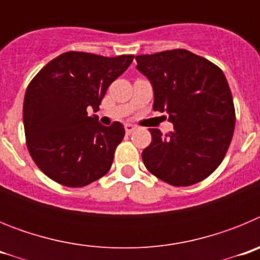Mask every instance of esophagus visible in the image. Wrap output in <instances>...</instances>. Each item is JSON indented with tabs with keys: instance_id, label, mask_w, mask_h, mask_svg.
<instances>
[{
	"instance_id": "esophagus-1",
	"label": "esophagus",
	"mask_w": 260,
	"mask_h": 260,
	"mask_svg": "<svg viewBox=\"0 0 260 260\" xmlns=\"http://www.w3.org/2000/svg\"><path fill=\"white\" fill-rule=\"evenodd\" d=\"M134 130H135V126L134 125H132V123H126V125H125L126 134H132V133L134 132Z\"/></svg>"
}]
</instances>
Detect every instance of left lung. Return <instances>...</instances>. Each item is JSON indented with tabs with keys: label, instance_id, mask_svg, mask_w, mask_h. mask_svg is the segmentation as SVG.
I'll use <instances>...</instances> for the list:
<instances>
[{
	"label": "left lung",
	"instance_id": "8db88e82",
	"mask_svg": "<svg viewBox=\"0 0 260 260\" xmlns=\"http://www.w3.org/2000/svg\"><path fill=\"white\" fill-rule=\"evenodd\" d=\"M150 80L153 110L168 113L173 132L150 128L152 142L142 152L153 176L173 186L207 178L221 164L236 123L233 98L224 73L186 49L135 57Z\"/></svg>",
	"mask_w": 260,
	"mask_h": 260
}]
</instances>
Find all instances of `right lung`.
<instances>
[{"instance_id":"1","label":"right lung","mask_w":260,"mask_h":260,"mask_svg":"<svg viewBox=\"0 0 260 260\" xmlns=\"http://www.w3.org/2000/svg\"><path fill=\"white\" fill-rule=\"evenodd\" d=\"M134 56L66 52L48 62L28 84L23 103L27 147L40 171L69 187L102 178L125 137L121 122L104 126L96 114L110 83Z\"/></svg>"}]
</instances>
